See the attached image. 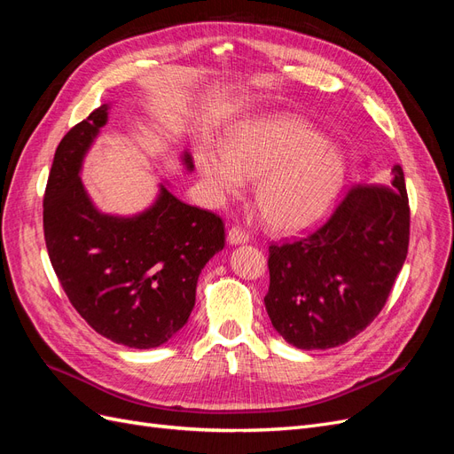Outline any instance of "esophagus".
I'll return each instance as SVG.
<instances>
[{"mask_svg":"<svg viewBox=\"0 0 454 454\" xmlns=\"http://www.w3.org/2000/svg\"><path fill=\"white\" fill-rule=\"evenodd\" d=\"M248 240H250V237L246 235V232H244L242 229H239V227H232V229L227 232V242H229L231 246L248 244Z\"/></svg>","mask_w":454,"mask_h":454,"instance_id":"1","label":"esophagus"}]
</instances>
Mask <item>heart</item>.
<instances>
[{
	"label": "heart",
	"instance_id": "obj_1",
	"mask_svg": "<svg viewBox=\"0 0 454 454\" xmlns=\"http://www.w3.org/2000/svg\"><path fill=\"white\" fill-rule=\"evenodd\" d=\"M197 167L217 199L240 197L255 182V208L280 235L318 225L345 184L347 159L303 119L269 115L232 130L223 151L200 147Z\"/></svg>",
	"mask_w": 454,
	"mask_h": 454
}]
</instances>
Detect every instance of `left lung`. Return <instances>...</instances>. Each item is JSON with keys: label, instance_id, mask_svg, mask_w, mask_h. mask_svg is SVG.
I'll use <instances>...</instances> for the list:
<instances>
[{"label": "left lung", "instance_id": "8db88e82", "mask_svg": "<svg viewBox=\"0 0 454 454\" xmlns=\"http://www.w3.org/2000/svg\"><path fill=\"white\" fill-rule=\"evenodd\" d=\"M409 246V200L400 164L388 187L360 185L310 237L269 248L265 309L290 345L325 350L377 318Z\"/></svg>", "mask_w": 454, "mask_h": 454}]
</instances>
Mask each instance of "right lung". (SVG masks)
Segmentation results:
<instances>
[{"label": "right lung", "instance_id": "1", "mask_svg": "<svg viewBox=\"0 0 454 454\" xmlns=\"http://www.w3.org/2000/svg\"><path fill=\"white\" fill-rule=\"evenodd\" d=\"M112 104L67 132L54 153L43 199L45 242L67 299L117 345L157 348L187 324L204 265L225 246L215 214L176 199L168 184L145 210L106 214L81 182L89 149ZM187 174L195 170L182 153Z\"/></svg>", "mask_w": 454, "mask_h": 454}]
</instances>
